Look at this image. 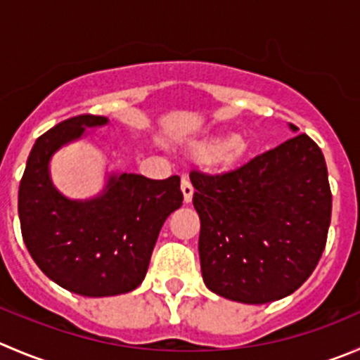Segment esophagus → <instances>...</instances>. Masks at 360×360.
<instances>
[{
	"instance_id": "obj_1",
	"label": "esophagus",
	"mask_w": 360,
	"mask_h": 360,
	"mask_svg": "<svg viewBox=\"0 0 360 360\" xmlns=\"http://www.w3.org/2000/svg\"><path fill=\"white\" fill-rule=\"evenodd\" d=\"M181 191H183L184 204H190L191 198H193V186H191V183L186 179V177L181 181Z\"/></svg>"
}]
</instances>
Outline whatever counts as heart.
<instances>
[{
    "mask_svg": "<svg viewBox=\"0 0 360 360\" xmlns=\"http://www.w3.org/2000/svg\"><path fill=\"white\" fill-rule=\"evenodd\" d=\"M251 149V141L244 135H207L188 144V151L198 160L211 158L218 170H232L244 162Z\"/></svg>",
    "mask_w": 360,
    "mask_h": 360,
    "instance_id": "b5f03b06",
    "label": "heart"
}]
</instances>
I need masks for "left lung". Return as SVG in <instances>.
Segmentation results:
<instances>
[{
    "label": "left lung",
    "instance_id": "obj_1",
    "mask_svg": "<svg viewBox=\"0 0 360 360\" xmlns=\"http://www.w3.org/2000/svg\"><path fill=\"white\" fill-rule=\"evenodd\" d=\"M190 179L209 290L230 301L265 304L294 294L311 276L326 248L333 195L326 160L308 135L233 172H191Z\"/></svg>",
    "mask_w": 360,
    "mask_h": 360
}]
</instances>
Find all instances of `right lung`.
Wrapping results in <instances>:
<instances>
[{"mask_svg": "<svg viewBox=\"0 0 360 360\" xmlns=\"http://www.w3.org/2000/svg\"><path fill=\"white\" fill-rule=\"evenodd\" d=\"M109 124L103 116H77L37 139L19 186V219L27 251L41 273L73 294L110 297L144 281L158 233L181 207L177 176L163 181L110 172L91 198H70L54 186L56 153Z\"/></svg>", "mask_w": 360, "mask_h": 360, "instance_id": "right-lung-1", "label": "right lung"}]
</instances>
